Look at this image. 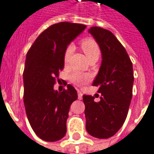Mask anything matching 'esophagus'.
I'll list each match as a JSON object with an SVG mask.
<instances>
[{"label": "esophagus", "instance_id": "1", "mask_svg": "<svg viewBox=\"0 0 154 154\" xmlns=\"http://www.w3.org/2000/svg\"><path fill=\"white\" fill-rule=\"evenodd\" d=\"M82 96H83V93H82V91H78V98H79V100L82 99Z\"/></svg>", "mask_w": 154, "mask_h": 154}]
</instances>
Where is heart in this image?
<instances>
[{"label": "heart", "mask_w": 154, "mask_h": 154, "mask_svg": "<svg viewBox=\"0 0 154 154\" xmlns=\"http://www.w3.org/2000/svg\"><path fill=\"white\" fill-rule=\"evenodd\" d=\"M81 48L83 49L85 54L86 56L87 59H90L91 58H99L100 51V48L98 44L96 43L95 40L91 38H88L84 40L81 44ZM74 50V48L72 45L69 46L65 50V53L63 54V62L64 63H67L69 62V59L70 58V55L72 52ZM70 80L73 83L76 84V85H83V84L86 83L89 80V76L82 73H78L75 72L73 73L70 75Z\"/></svg>", "instance_id": "heart-1"}]
</instances>
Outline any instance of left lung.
<instances>
[{
	"label": "left lung",
	"mask_w": 154,
	"mask_h": 154,
	"mask_svg": "<svg viewBox=\"0 0 154 154\" xmlns=\"http://www.w3.org/2000/svg\"><path fill=\"white\" fill-rule=\"evenodd\" d=\"M91 33L101 52V63L92 85L99 86V101L83 95L86 131L94 137L106 139L122 127L132 97L134 81L131 59L124 47L110 31L92 26ZM98 96V94H96Z\"/></svg>",
	"instance_id": "left-lung-1"
}]
</instances>
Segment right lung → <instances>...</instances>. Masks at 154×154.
Segmentation results:
<instances>
[{
	"label": "right lung",
	"mask_w": 154,
	"mask_h": 154,
	"mask_svg": "<svg viewBox=\"0 0 154 154\" xmlns=\"http://www.w3.org/2000/svg\"><path fill=\"white\" fill-rule=\"evenodd\" d=\"M85 25L59 22L43 31L27 52L23 72L24 106L36 135L47 142L62 139L71 104L78 94L71 85L55 91V78L64 67L63 54Z\"/></svg>",
	"instance_id": "add662e5"
}]
</instances>
